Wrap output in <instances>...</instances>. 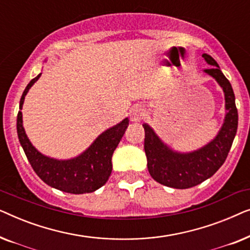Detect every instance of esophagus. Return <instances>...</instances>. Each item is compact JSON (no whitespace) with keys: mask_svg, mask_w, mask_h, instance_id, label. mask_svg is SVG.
Here are the masks:
<instances>
[{"mask_svg":"<svg viewBox=\"0 0 250 250\" xmlns=\"http://www.w3.org/2000/svg\"><path fill=\"white\" fill-rule=\"evenodd\" d=\"M143 116H145V109H143L141 104L133 105V107L131 108V110H129V117H131L132 122L141 121V119L143 118Z\"/></svg>","mask_w":250,"mask_h":250,"instance_id":"esophagus-1","label":"esophagus"}]
</instances>
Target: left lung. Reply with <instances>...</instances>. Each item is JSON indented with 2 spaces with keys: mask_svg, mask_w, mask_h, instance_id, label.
Returning <instances> with one entry per match:
<instances>
[{
  "mask_svg": "<svg viewBox=\"0 0 250 250\" xmlns=\"http://www.w3.org/2000/svg\"><path fill=\"white\" fill-rule=\"evenodd\" d=\"M203 58L213 66L205 69V73L217 81L225 95L227 115L216 138L199 150L181 153L169 149L148 124H143L145 151L150 175L163 186L175 189L192 188L213 176L227 159L238 128V110L230 82L209 54L204 53Z\"/></svg>",
  "mask_w": 250,
  "mask_h": 250,
  "instance_id": "8db88e82",
  "label": "left lung"
}]
</instances>
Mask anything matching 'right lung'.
<instances>
[{"label":"right lung","instance_id":"1","mask_svg":"<svg viewBox=\"0 0 250 250\" xmlns=\"http://www.w3.org/2000/svg\"><path fill=\"white\" fill-rule=\"evenodd\" d=\"M40 76L41 74L37 75L26 86L20 99V110L27 92ZM20 110L17 116V133L20 145L34 172L41 180L54 189L74 194L93 192L105 184L111 174L112 153L127 128V118L99 135L90 148L76 158L57 160L42 155L34 148L23 129Z\"/></svg>","mask_w":250,"mask_h":250}]
</instances>
